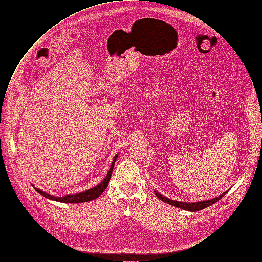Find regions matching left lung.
Masks as SVG:
<instances>
[{"instance_id":"left-lung-1","label":"left lung","mask_w":262,"mask_h":262,"mask_svg":"<svg viewBox=\"0 0 262 262\" xmlns=\"http://www.w3.org/2000/svg\"><path fill=\"white\" fill-rule=\"evenodd\" d=\"M228 191V190H227ZM227 191H225L224 193H222L221 195L213 199V200H208V201H203V202H196V203H184V202H177V201H172V200H169L167 198H164L163 195L157 193L155 191V195L162 202L168 204V205H171V206H175L177 208H180V209H183V210H186V211H191V212H196V211H201L205 208H208L209 206H212L213 204L217 203L219 200H221L223 198V195L225 193H227Z\"/></svg>"}]
</instances>
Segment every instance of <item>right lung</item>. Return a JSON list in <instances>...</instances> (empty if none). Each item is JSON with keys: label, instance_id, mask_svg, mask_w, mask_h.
<instances>
[{"label": "right lung", "instance_id": "add662e5", "mask_svg": "<svg viewBox=\"0 0 262 262\" xmlns=\"http://www.w3.org/2000/svg\"><path fill=\"white\" fill-rule=\"evenodd\" d=\"M117 156H118V154L115 155V157L113 158V161H112L111 167L109 169V172L107 173V177L103 180V182L100 183L98 186H96L94 188H91L90 190H86V191H83V192H80V193H77V194H70V195L57 198V196L50 195V194H48V193H46V192H44V191H42L38 188H35V189H36V191H38L44 198H47V199H50V200H53V201H56V202H60V203H83V202L93 201V200L99 198L105 191V189L107 188V186L109 184V181H110V178H111V175H112L113 167H114L115 160H116Z\"/></svg>", "mask_w": 262, "mask_h": 262}]
</instances>
